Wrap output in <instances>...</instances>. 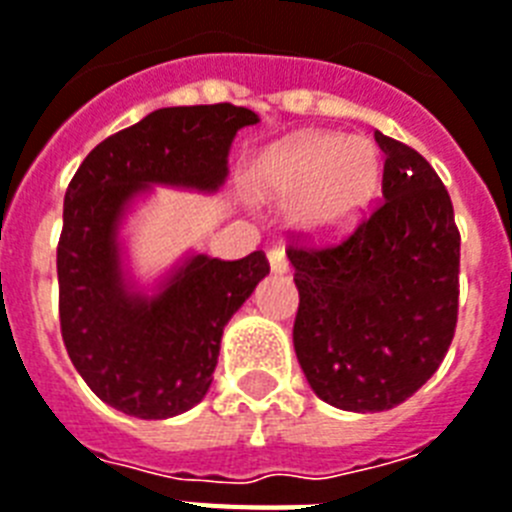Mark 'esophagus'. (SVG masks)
I'll use <instances>...</instances> for the list:
<instances>
[{
	"label": "esophagus",
	"mask_w": 512,
	"mask_h": 512,
	"mask_svg": "<svg viewBox=\"0 0 512 512\" xmlns=\"http://www.w3.org/2000/svg\"><path fill=\"white\" fill-rule=\"evenodd\" d=\"M268 263L273 273H289V260H286V252L281 247L268 249Z\"/></svg>",
	"instance_id": "34e87169"
}]
</instances>
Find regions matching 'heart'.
Returning <instances> with one entry per match:
<instances>
[{"label": "heart", "mask_w": 512, "mask_h": 512, "mask_svg": "<svg viewBox=\"0 0 512 512\" xmlns=\"http://www.w3.org/2000/svg\"><path fill=\"white\" fill-rule=\"evenodd\" d=\"M260 184L270 199L292 205L302 231L334 236L371 207L381 184V155L363 136L299 134L265 155Z\"/></svg>", "instance_id": "obj_1"}]
</instances>
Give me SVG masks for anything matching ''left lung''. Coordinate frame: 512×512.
<instances>
[{
    "mask_svg": "<svg viewBox=\"0 0 512 512\" xmlns=\"http://www.w3.org/2000/svg\"><path fill=\"white\" fill-rule=\"evenodd\" d=\"M384 202L350 236L289 247L299 307L294 352L323 402L378 413L442 365L458 323L460 231L442 178L376 131Z\"/></svg>",
    "mask_w": 512,
    "mask_h": 512,
    "instance_id": "left-lung-1",
    "label": "left lung"
}]
</instances>
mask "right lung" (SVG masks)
Returning a JSON list of instances; mask_svg holds the SVG:
<instances>
[{"label":"right lung","mask_w":512,"mask_h":512,"mask_svg":"<svg viewBox=\"0 0 512 512\" xmlns=\"http://www.w3.org/2000/svg\"><path fill=\"white\" fill-rule=\"evenodd\" d=\"M247 107H162L91 149L65 191L57 244L62 342L81 378L120 413L162 421L202 402L220 336L268 276L257 249L242 260L191 255L141 294L120 265L118 226L152 184L218 191Z\"/></svg>","instance_id":"add662e5"}]
</instances>
